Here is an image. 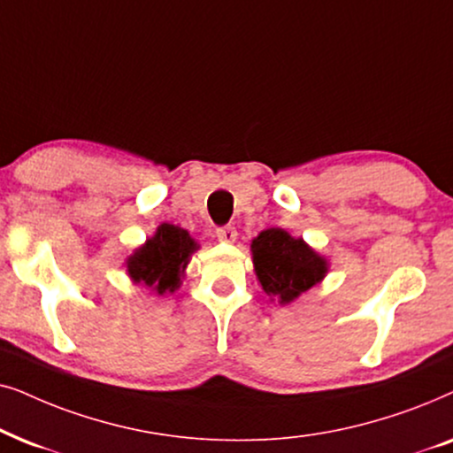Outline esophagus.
Listing matches in <instances>:
<instances>
[{
	"instance_id": "34e87169",
	"label": "esophagus",
	"mask_w": 453,
	"mask_h": 453,
	"mask_svg": "<svg viewBox=\"0 0 453 453\" xmlns=\"http://www.w3.org/2000/svg\"><path fill=\"white\" fill-rule=\"evenodd\" d=\"M215 236H217V240H221V242H227V244H232V242H236V238H238V232H236V227H232V226H226V227H219V230L215 232Z\"/></svg>"
}]
</instances>
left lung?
<instances>
[{"instance_id":"left-lung-1","label":"left lung","mask_w":453,"mask_h":453,"mask_svg":"<svg viewBox=\"0 0 453 453\" xmlns=\"http://www.w3.org/2000/svg\"><path fill=\"white\" fill-rule=\"evenodd\" d=\"M255 275L271 303L292 304L329 273V258L303 238L269 227L250 242Z\"/></svg>"}]
</instances>
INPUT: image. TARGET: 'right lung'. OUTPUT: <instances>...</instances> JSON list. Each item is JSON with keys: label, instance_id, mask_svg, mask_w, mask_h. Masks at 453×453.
<instances>
[{"label": "right lung", "instance_id": "add662e5", "mask_svg": "<svg viewBox=\"0 0 453 453\" xmlns=\"http://www.w3.org/2000/svg\"><path fill=\"white\" fill-rule=\"evenodd\" d=\"M196 250L198 244L188 230L161 223L153 236L126 257V273L132 283H142L157 296H165L182 286L186 267Z\"/></svg>", "mask_w": 453, "mask_h": 453}]
</instances>
